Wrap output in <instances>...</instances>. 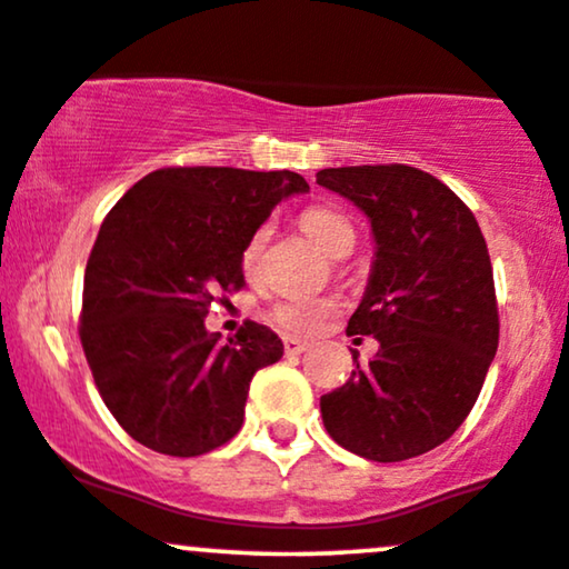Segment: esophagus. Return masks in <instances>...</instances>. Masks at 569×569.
Returning a JSON list of instances; mask_svg holds the SVG:
<instances>
[{
    "label": "esophagus",
    "instance_id": "34e87169",
    "mask_svg": "<svg viewBox=\"0 0 569 569\" xmlns=\"http://www.w3.org/2000/svg\"><path fill=\"white\" fill-rule=\"evenodd\" d=\"M283 350H286V355H302V352H307L310 350V345H307V341H299V339H283Z\"/></svg>",
    "mask_w": 569,
    "mask_h": 569
}]
</instances>
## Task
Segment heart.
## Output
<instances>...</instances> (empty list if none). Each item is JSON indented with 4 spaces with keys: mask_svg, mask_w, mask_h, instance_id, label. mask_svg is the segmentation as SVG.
<instances>
[{
    "mask_svg": "<svg viewBox=\"0 0 569 569\" xmlns=\"http://www.w3.org/2000/svg\"><path fill=\"white\" fill-rule=\"evenodd\" d=\"M302 228L307 236L312 238L328 257H347L352 251L355 241H358V232H355L352 219L345 211L333 207H310L302 211ZM267 241H270V224L254 230V236L249 238L243 249V267L251 270L262 259V251ZM339 310V302L331 297H289L283 302H278L270 310L272 323L283 328L286 333L293 337H312L333 312Z\"/></svg>",
    "mask_w": 569,
    "mask_h": 569,
    "instance_id": "1",
    "label": "heart"
}]
</instances>
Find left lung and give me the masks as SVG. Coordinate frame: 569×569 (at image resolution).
<instances>
[{"instance_id":"obj_1","label":"left lung","mask_w":569,"mask_h":569,"mask_svg":"<svg viewBox=\"0 0 569 569\" xmlns=\"http://www.w3.org/2000/svg\"><path fill=\"white\" fill-rule=\"evenodd\" d=\"M318 184L371 219L376 254L350 337L379 352L320 397L328 435L368 461L437 448L475 408L498 350V302L480 224L448 184L406 163L320 169ZM360 341V339H358Z\"/></svg>"}]
</instances>
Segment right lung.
I'll return each mask as SVG.
<instances>
[{
    "label": "right lung",
    "mask_w": 569,
    "mask_h": 569,
    "mask_svg": "<svg viewBox=\"0 0 569 569\" xmlns=\"http://www.w3.org/2000/svg\"><path fill=\"white\" fill-rule=\"evenodd\" d=\"M302 174L167 167L102 219L87 259L79 337L113 419L163 456H203L238 435L249 385L283 355L246 320L222 345L203 318L243 286V249Z\"/></svg>",
    "instance_id": "1"
}]
</instances>
